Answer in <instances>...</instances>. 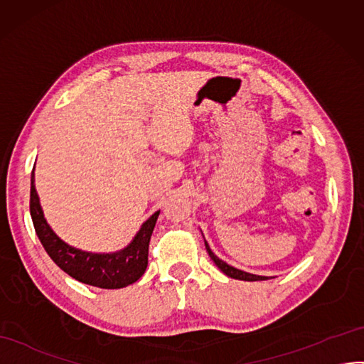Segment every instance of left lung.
Instances as JSON below:
<instances>
[{
	"instance_id": "1",
	"label": "left lung",
	"mask_w": 364,
	"mask_h": 364,
	"mask_svg": "<svg viewBox=\"0 0 364 364\" xmlns=\"http://www.w3.org/2000/svg\"><path fill=\"white\" fill-rule=\"evenodd\" d=\"M205 248H206V251H208V254H210L211 260H213L215 264H218V268H219V269H220L223 274H227L228 277H231V279H237V280H245V282H259V280H268V277H264V276H255V274H250V272L240 271V269H237V268L231 267V264L225 263L222 259H219L218 255H215V254L211 251L210 245H208V242H206V240H205Z\"/></svg>"
}]
</instances>
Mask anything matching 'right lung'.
Masks as SVG:
<instances>
[{"mask_svg":"<svg viewBox=\"0 0 364 364\" xmlns=\"http://www.w3.org/2000/svg\"><path fill=\"white\" fill-rule=\"evenodd\" d=\"M31 215L38 239L50 259L77 282L102 289H119L142 277L149 264V245L159 211L142 223L130 245L121 251L97 254L76 250L63 242L47 223L35 188V173L31 181Z\"/></svg>","mask_w":364,"mask_h":364,"instance_id":"1","label":"right lung"}]
</instances>
